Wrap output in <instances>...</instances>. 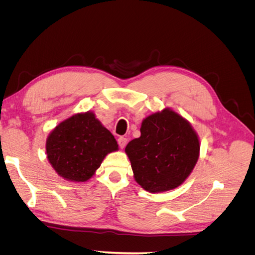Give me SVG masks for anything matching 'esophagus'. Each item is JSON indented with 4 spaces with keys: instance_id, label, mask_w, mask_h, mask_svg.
I'll return each instance as SVG.
<instances>
[{
    "instance_id": "esophagus-1",
    "label": "esophagus",
    "mask_w": 255,
    "mask_h": 255,
    "mask_svg": "<svg viewBox=\"0 0 255 255\" xmlns=\"http://www.w3.org/2000/svg\"><path fill=\"white\" fill-rule=\"evenodd\" d=\"M127 142H128V139L126 137H119L118 138V143H119V146L121 149L125 148V146L127 145Z\"/></svg>"
}]
</instances>
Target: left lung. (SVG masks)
<instances>
[{"instance_id":"obj_1","label":"left lung","mask_w":255,"mask_h":255,"mask_svg":"<svg viewBox=\"0 0 255 255\" xmlns=\"http://www.w3.org/2000/svg\"><path fill=\"white\" fill-rule=\"evenodd\" d=\"M140 134L126 146L135 181L152 194L179 187L199 158L196 130L182 116L165 109L143 119Z\"/></svg>"}]
</instances>
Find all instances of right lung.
<instances>
[{"instance_id":"obj_1","label":"right lung","mask_w":255,"mask_h":255,"mask_svg":"<svg viewBox=\"0 0 255 255\" xmlns=\"http://www.w3.org/2000/svg\"><path fill=\"white\" fill-rule=\"evenodd\" d=\"M118 143L94 112L79 113L60 122L47 138L49 163L63 179L86 182Z\"/></svg>"}]
</instances>
